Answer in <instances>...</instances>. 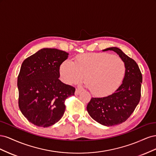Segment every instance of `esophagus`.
<instances>
[{
	"mask_svg": "<svg viewBox=\"0 0 156 156\" xmlns=\"http://www.w3.org/2000/svg\"><path fill=\"white\" fill-rule=\"evenodd\" d=\"M81 92V90L79 89H76L75 90V95H79V94Z\"/></svg>",
	"mask_w": 156,
	"mask_h": 156,
	"instance_id": "esophagus-1",
	"label": "esophagus"
}]
</instances>
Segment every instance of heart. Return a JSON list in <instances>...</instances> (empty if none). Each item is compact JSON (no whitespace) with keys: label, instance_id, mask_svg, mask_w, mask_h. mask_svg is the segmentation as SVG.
Here are the masks:
<instances>
[{"label":"heart","instance_id":"1","mask_svg":"<svg viewBox=\"0 0 156 156\" xmlns=\"http://www.w3.org/2000/svg\"><path fill=\"white\" fill-rule=\"evenodd\" d=\"M120 58L108 53H87L66 60L60 68L61 79L68 84L81 82L85 76L86 86L94 95L106 96L119 88L125 74Z\"/></svg>","mask_w":156,"mask_h":156}]
</instances>
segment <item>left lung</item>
<instances>
[{
    "label": "left lung",
    "mask_w": 156,
    "mask_h": 156,
    "mask_svg": "<svg viewBox=\"0 0 156 156\" xmlns=\"http://www.w3.org/2000/svg\"><path fill=\"white\" fill-rule=\"evenodd\" d=\"M116 53L125 64V75L122 83L115 93L102 98H92L87 109L89 115L98 123L112 126L123 123L134 111L140 98L143 77L135 61L120 49L112 47L103 51Z\"/></svg>",
    "instance_id": "obj_1"
}]
</instances>
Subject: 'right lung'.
<instances>
[{
    "label": "right lung",
    "mask_w": 156,
    "mask_h": 156,
    "mask_svg": "<svg viewBox=\"0 0 156 156\" xmlns=\"http://www.w3.org/2000/svg\"><path fill=\"white\" fill-rule=\"evenodd\" d=\"M69 53L43 48L23 61L17 78L19 107L30 123L47 127L64 115L66 98L75 88L61 82L60 66Z\"/></svg>",
    "instance_id": "add662e5"
}]
</instances>
